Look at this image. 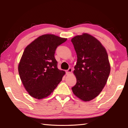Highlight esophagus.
Here are the masks:
<instances>
[{"instance_id":"1","label":"esophagus","mask_w":128,"mask_h":128,"mask_svg":"<svg viewBox=\"0 0 128 128\" xmlns=\"http://www.w3.org/2000/svg\"><path fill=\"white\" fill-rule=\"evenodd\" d=\"M72 72V69L71 68H69L66 71V74H70V73H71Z\"/></svg>"}]
</instances>
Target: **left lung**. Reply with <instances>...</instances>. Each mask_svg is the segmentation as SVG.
<instances>
[{"instance_id":"8db88e82","label":"left lung","mask_w":128,"mask_h":128,"mask_svg":"<svg viewBox=\"0 0 128 128\" xmlns=\"http://www.w3.org/2000/svg\"><path fill=\"white\" fill-rule=\"evenodd\" d=\"M77 54L74 74L76 84L72 88L84 101L94 99L102 91L109 76L110 66L105 48L91 35L83 34L72 38Z\"/></svg>"}]
</instances>
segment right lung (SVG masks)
<instances>
[{
  "label": "right lung",
  "mask_w": 128,
  "mask_h": 128,
  "mask_svg": "<svg viewBox=\"0 0 128 128\" xmlns=\"http://www.w3.org/2000/svg\"><path fill=\"white\" fill-rule=\"evenodd\" d=\"M56 35L40 36L28 45L19 62V75L30 96L40 100L52 93L66 74L57 68L54 54L66 40Z\"/></svg>",
  "instance_id": "right-lung-1"
}]
</instances>
